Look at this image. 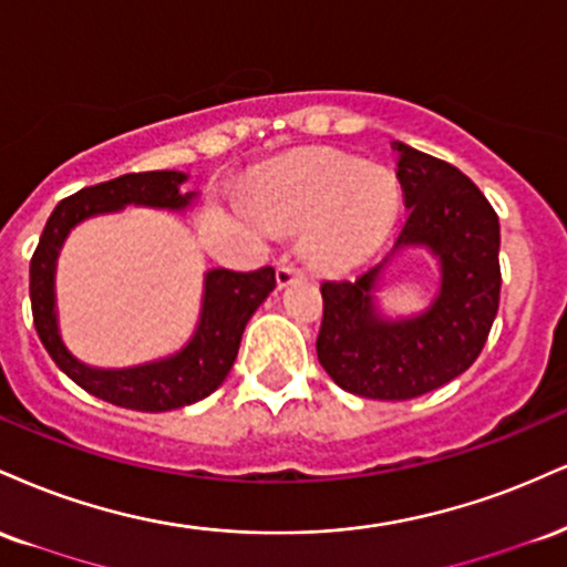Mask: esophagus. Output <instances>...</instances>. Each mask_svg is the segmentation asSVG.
<instances>
[{
	"instance_id": "34e87169",
	"label": "esophagus",
	"mask_w": 567,
	"mask_h": 567,
	"mask_svg": "<svg viewBox=\"0 0 567 567\" xmlns=\"http://www.w3.org/2000/svg\"><path fill=\"white\" fill-rule=\"evenodd\" d=\"M302 278H305V270L295 268V265H281V268L276 270L278 289H284V286H289V284H295V281H302Z\"/></svg>"
}]
</instances>
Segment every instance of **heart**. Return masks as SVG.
Instances as JSON below:
<instances>
[{"instance_id":"b5f03b06","label":"heart","mask_w":567,"mask_h":567,"mask_svg":"<svg viewBox=\"0 0 567 567\" xmlns=\"http://www.w3.org/2000/svg\"><path fill=\"white\" fill-rule=\"evenodd\" d=\"M398 204L401 188L390 169L344 156L270 166L249 188L255 217L276 230H305V257L334 272L355 268L382 244Z\"/></svg>"}]
</instances>
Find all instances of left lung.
<instances>
[{
  "label": "left lung",
  "mask_w": 567,
  "mask_h": 567,
  "mask_svg": "<svg viewBox=\"0 0 567 567\" xmlns=\"http://www.w3.org/2000/svg\"><path fill=\"white\" fill-rule=\"evenodd\" d=\"M409 215L395 249L355 281H323L318 361L342 390L371 401H409L475 363L498 310V217L481 188L456 166L405 143H392ZM427 248L442 286L427 311L388 319L373 291L389 259Z\"/></svg>",
  "instance_id": "8db88e82"
}]
</instances>
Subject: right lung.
I'll use <instances>...</instances> for the list:
<instances>
[{
    "mask_svg": "<svg viewBox=\"0 0 567 567\" xmlns=\"http://www.w3.org/2000/svg\"><path fill=\"white\" fill-rule=\"evenodd\" d=\"M185 172H132L109 183L82 188L63 198L47 219L42 238L31 257V312L44 350L79 388L100 401L132 411H172L212 395L225 382L238 355L241 334L259 305L276 289V270L259 268L236 272L212 268L204 272L202 316L196 331L175 355L158 361L126 365V369H97L82 363L65 348L58 329L55 308V268L69 233L84 219L118 212L124 206H151V209L185 212L196 202V193H183Z\"/></svg>",
    "mask_w": 567,
    "mask_h": 567,
    "instance_id": "add662e5",
    "label": "right lung"
}]
</instances>
